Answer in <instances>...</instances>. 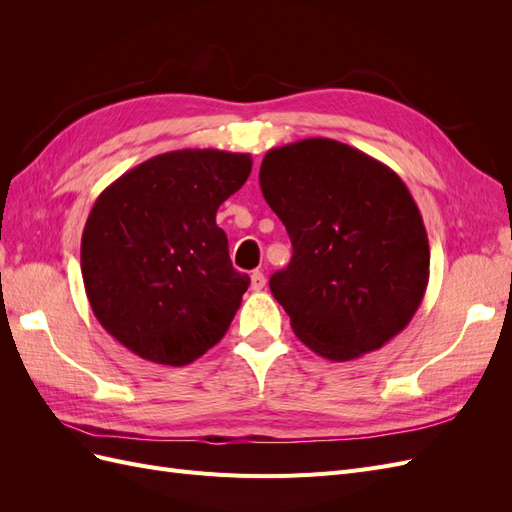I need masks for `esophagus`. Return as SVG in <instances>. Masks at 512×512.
Instances as JSON below:
<instances>
[{"label":"esophagus","mask_w":512,"mask_h":512,"mask_svg":"<svg viewBox=\"0 0 512 512\" xmlns=\"http://www.w3.org/2000/svg\"><path fill=\"white\" fill-rule=\"evenodd\" d=\"M265 284H267V280H265V275H262V271H254L252 273V290H262L265 288Z\"/></svg>","instance_id":"obj_1"}]
</instances>
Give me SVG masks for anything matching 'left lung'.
Segmentation results:
<instances>
[{
	"instance_id": "8db88e82",
	"label": "left lung",
	"mask_w": 512,
	"mask_h": 512,
	"mask_svg": "<svg viewBox=\"0 0 512 512\" xmlns=\"http://www.w3.org/2000/svg\"><path fill=\"white\" fill-rule=\"evenodd\" d=\"M260 190L292 243L269 286L307 348L350 361L408 327L429 282V241L397 173L350 145L305 138L267 153Z\"/></svg>"
}]
</instances>
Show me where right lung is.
<instances>
[{
    "instance_id": "obj_1",
    "label": "right lung",
    "mask_w": 512,
    "mask_h": 512,
    "mask_svg": "<svg viewBox=\"0 0 512 512\" xmlns=\"http://www.w3.org/2000/svg\"><path fill=\"white\" fill-rule=\"evenodd\" d=\"M252 173L250 153L181 149L98 196L81 241L94 316L145 361L188 365L220 342L250 277L232 269L215 213Z\"/></svg>"
}]
</instances>
